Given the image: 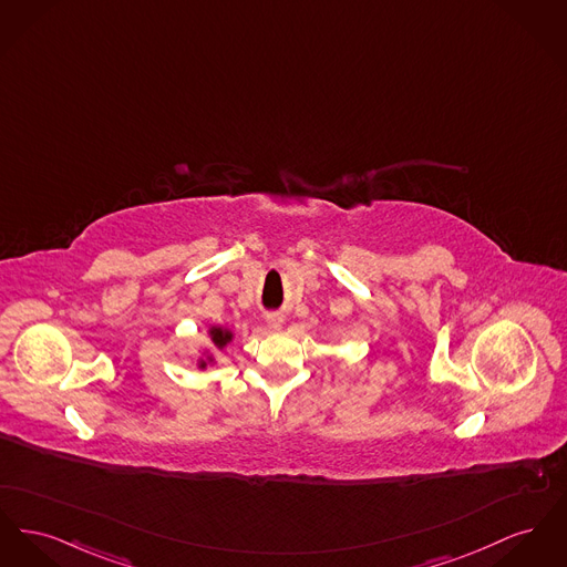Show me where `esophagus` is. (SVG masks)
<instances>
[{
	"mask_svg": "<svg viewBox=\"0 0 567 567\" xmlns=\"http://www.w3.org/2000/svg\"><path fill=\"white\" fill-rule=\"evenodd\" d=\"M267 326L271 328V330H280L282 328V323H285V317L282 315H278V312H269L266 317Z\"/></svg>",
	"mask_w": 567,
	"mask_h": 567,
	"instance_id": "esophagus-1",
	"label": "esophagus"
}]
</instances>
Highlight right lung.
I'll return each instance as SVG.
<instances>
[{"label": "right lung", "mask_w": 567, "mask_h": 567, "mask_svg": "<svg viewBox=\"0 0 567 567\" xmlns=\"http://www.w3.org/2000/svg\"><path fill=\"white\" fill-rule=\"evenodd\" d=\"M207 336L212 340V347H200L197 360H193L199 370L216 367V351H225L235 338V333L227 326H209Z\"/></svg>", "instance_id": "obj_1"}]
</instances>
